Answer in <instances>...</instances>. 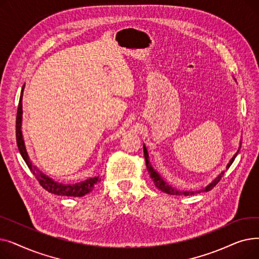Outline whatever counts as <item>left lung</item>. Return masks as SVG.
Returning a JSON list of instances; mask_svg holds the SVG:
<instances>
[{
	"label": "left lung",
	"mask_w": 259,
	"mask_h": 259,
	"mask_svg": "<svg viewBox=\"0 0 259 259\" xmlns=\"http://www.w3.org/2000/svg\"><path fill=\"white\" fill-rule=\"evenodd\" d=\"M143 147H144V155H145V159H146V166H147V170H148L149 174H150V178L152 179V181H153V183H154L155 187H156V188H158V189L160 190V191L165 192V193H167V194H170V195H176V196H183V195L188 196V195H193V194H195V193L208 192V191H210V190H212V189H213L217 184H219V182L222 180L223 175H224V171H223L219 176H217V178H216L212 183H210L207 187H205V188H203L202 190H199V191H195V192H191V191H183V190L173 188L172 186L168 185V183H166L164 180H162L161 176H160V175H159V174H158V173L153 169V167H152V166H151V164H150V159H149V154H148V151H147V148H146V146H145V145H143ZM238 152H239V149H238V151L234 154V156L232 157V159H231V160L229 161V164L227 165V169H229V168H230V166L232 165V162L234 161V159H235V157L237 156Z\"/></svg>",
	"instance_id": "1"
}]
</instances>
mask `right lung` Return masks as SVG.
<instances>
[{
    "label": "right lung",
    "instance_id": "1",
    "mask_svg": "<svg viewBox=\"0 0 259 259\" xmlns=\"http://www.w3.org/2000/svg\"><path fill=\"white\" fill-rule=\"evenodd\" d=\"M23 91H24V86L21 91V97H20V102H19V107H18V112H17V122H16V133H17V144L19 151L25 160V162L30 169V171L33 173L35 176V179L39 183V185L42 186L46 191L52 193V194H57V195H62V196H74V197H80L88 194L89 192L92 191V189L94 186L98 183L101 182L100 176H95V178H90L84 182L76 183V184H62V183H57L54 182L52 179L48 178L44 173L40 172L30 160L28 153H27L25 143L23 140V134H22V114H23V109H22V99H23Z\"/></svg>",
    "mask_w": 259,
    "mask_h": 259
}]
</instances>
